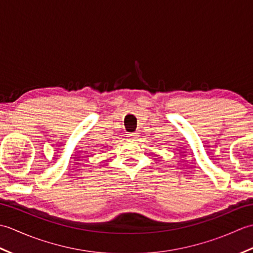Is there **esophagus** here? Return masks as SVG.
<instances>
[{"label":"esophagus","instance_id":"1","mask_svg":"<svg viewBox=\"0 0 253 253\" xmlns=\"http://www.w3.org/2000/svg\"><path fill=\"white\" fill-rule=\"evenodd\" d=\"M128 137V139H129V140H136L137 139V137H138V133L137 132H131V133H129V135L127 136Z\"/></svg>","mask_w":253,"mask_h":253}]
</instances>
